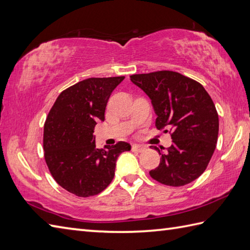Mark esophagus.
Masks as SVG:
<instances>
[{"instance_id": "34e87169", "label": "esophagus", "mask_w": 250, "mask_h": 250, "mask_svg": "<svg viewBox=\"0 0 250 250\" xmlns=\"http://www.w3.org/2000/svg\"><path fill=\"white\" fill-rule=\"evenodd\" d=\"M145 149H146V147L142 146V145H137V144L132 145V150L135 152H143Z\"/></svg>"}]
</instances>
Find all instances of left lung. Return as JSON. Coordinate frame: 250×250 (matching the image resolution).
Here are the masks:
<instances>
[{
	"label": "left lung",
	"mask_w": 250,
	"mask_h": 250,
	"mask_svg": "<svg viewBox=\"0 0 250 250\" xmlns=\"http://www.w3.org/2000/svg\"><path fill=\"white\" fill-rule=\"evenodd\" d=\"M149 99L156 126L169 131L173 145L161 155L150 176L163 185L180 187L204 173L218 140L219 119L213 100L198 82L173 71L130 76Z\"/></svg>",
	"instance_id": "1"
}]
</instances>
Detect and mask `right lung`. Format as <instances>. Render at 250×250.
<instances>
[{
    "label": "right lung",
    "instance_id": "right-lung-1",
    "mask_svg": "<svg viewBox=\"0 0 250 250\" xmlns=\"http://www.w3.org/2000/svg\"><path fill=\"white\" fill-rule=\"evenodd\" d=\"M125 76L88 78L65 89L57 98L44 125L45 160L63 189L77 196L99 194L111 183L116 161L131 145L118 142L105 149L95 147L97 121Z\"/></svg>",
    "mask_w": 250,
    "mask_h": 250
}]
</instances>
